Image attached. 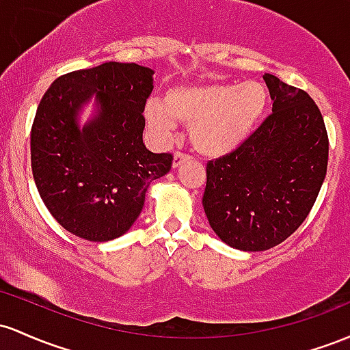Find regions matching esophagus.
<instances>
[{"label": "esophagus", "instance_id": "obj_1", "mask_svg": "<svg viewBox=\"0 0 350 350\" xmlns=\"http://www.w3.org/2000/svg\"><path fill=\"white\" fill-rule=\"evenodd\" d=\"M188 159H190V155H188V154H183V152H176V154L174 155V163H172V165H174V168H176V167H180V165H182Z\"/></svg>", "mask_w": 350, "mask_h": 350}]
</instances>
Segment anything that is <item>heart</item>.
Returning <instances> with one entry per match:
<instances>
[{
	"label": "heart",
	"mask_w": 350,
	"mask_h": 350,
	"mask_svg": "<svg viewBox=\"0 0 350 350\" xmlns=\"http://www.w3.org/2000/svg\"><path fill=\"white\" fill-rule=\"evenodd\" d=\"M266 100L265 85L256 81L180 85L168 90L165 100H148L144 117L159 142L172 139L180 120L190 124V139L196 150L225 155L248 139L265 112Z\"/></svg>",
	"instance_id": "1"
}]
</instances>
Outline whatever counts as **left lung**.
I'll return each instance as SVG.
<instances>
[{
    "label": "left lung",
    "mask_w": 350,
    "mask_h": 350,
    "mask_svg": "<svg viewBox=\"0 0 350 350\" xmlns=\"http://www.w3.org/2000/svg\"><path fill=\"white\" fill-rule=\"evenodd\" d=\"M273 113L230 154L206 163L203 208L226 245L265 251L308 218L327 172L323 113L306 90L262 76Z\"/></svg>",
    "instance_id": "left-lung-1"
}]
</instances>
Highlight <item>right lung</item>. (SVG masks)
Instances as JSON below:
<instances>
[{
    "mask_svg": "<svg viewBox=\"0 0 350 350\" xmlns=\"http://www.w3.org/2000/svg\"><path fill=\"white\" fill-rule=\"evenodd\" d=\"M152 76L135 62H104L57 77L39 102L31 129L34 182L49 213L76 237H122L150 182L170 172L174 155L154 154L142 140ZM92 95L98 113L81 129L77 113Z\"/></svg>",
    "mask_w": 350,
    "mask_h": 350,
    "instance_id": "add662e5",
    "label": "right lung"
}]
</instances>
